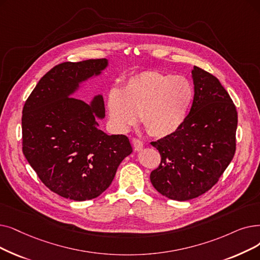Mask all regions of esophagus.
Wrapping results in <instances>:
<instances>
[{
  "label": "esophagus",
  "mask_w": 260,
  "mask_h": 260,
  "mask_svg": "<svg viewBox=\"0 0 260 260\" xmlns=\"http://www.w3.org/2000/svg\"><path fill=\"white\" fill-rule=\"evenodd\" d=\"M135 151H140L143 148V142L138 138H133L132 140Z\"/></svg>",
  "instance_id": "34e87169"
}]
</instances>
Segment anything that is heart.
Returning a JSON list of instances; mask_svg holds the SVG:
<instances>
[{"label": "heart", "instance_id": "obj_1", "mask_svg": "<svg viewBox=\"0 0 260 260\" xmlns=\"http://www.w3.org/2000/svg\"><path fill=\"white\" fill-rule=\"evenodd\" d=\"M193 96V86L187 77L144 71L129 77L122 90H110L107 109L118 131L134 126L140 115L146 132L154 137H165L182 126Z\"/></svg>", "mask_w": 260, "mask_h": 260}]
</instances>
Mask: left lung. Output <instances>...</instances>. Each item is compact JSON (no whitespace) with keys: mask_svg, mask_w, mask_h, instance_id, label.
Here are the masks:
<instances>
[{"mask_svg":"<svg viewBox=\"0 0 260 260\" xmlns=\"http://www.w3.org/2000/svg\"><path fill=\"white\" fill-rule=\"evenodd\" d=\"M194 96L184 123L171 135L152 141L160 164L151 172L162 196L188 201L218 183L236 152L238 114L218 78L194 66Z\"/></svg>","mask_w":260,"mask_h":260,"instance_id":"obj_1","label":"left lung"}]
</instances>
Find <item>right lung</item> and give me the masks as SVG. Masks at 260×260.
I'll use <instances>...</instances> for the list:
<instances>
[{"instance_id": "right-lung-1", "label": "right lung", "mask_w": 260, "mask_h": 260, "mask_svg": "<svg viewBox=\"0 0 260 260\" xmlns=\"http://www.w3.org/2000/svg\"><path fill=\"white\" fill-rule=\"evenodd\" d=\"M106 66L99 58L53 67L22 110V151L41 182L66 199L86 201L103 193L133 152L125 135L98 128L95 117L105 116L102 95L91 105L69 96Z\"/></svg>"}]
</instances>
